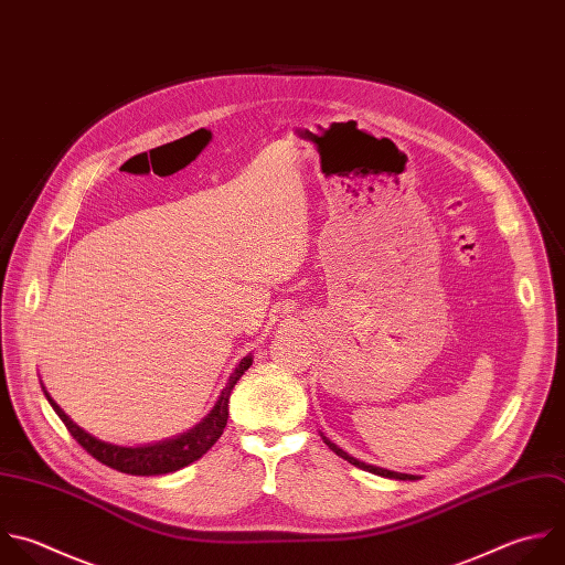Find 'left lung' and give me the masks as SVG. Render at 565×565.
Listing matches in <instances>:
<instances>
[{"mask_svg": "<svg viewBox=\"0 0 565 565\" xmlns=\"http://www.w3.org/2000/svg\"><path fill=\"white\" fill-rule=\"evenodd\" d=\"M322 439H324V444L335 452V455H340L342 459H347L349 463H353V466H358V468H362V470H369V472H373V475H380V477H388V479H402V481H406V479H417L415 475H406V472H395V470H386V468H380V466H373V463H366V461H360V459H355V457H351L347 450H342L338 444H333L329 437H324L322 435Z\"/></svg>", "mask_w": 565, "mask_h": 565, "instance_id": "left-lung-1", "label": "left lung"}]
</instances>
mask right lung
Here are the masks:
<instances>
[{
    "instance_id": "obj_1",
    "label": "right lung",
    "mask_w": 565,
    "mask_h": 565,
    "mask_svg": "<svg viewBox=\"0 0 565 565\" xmlns=\"http://www.w3.org/2000/svg\"><path fill=\"white\" fill-rule=\"evenodd\" d=\"M254 358L245 355L238 366L232 371L225 388L221 391L214 408L203 417V422H199L194 428H190L188 433H181L177 437L163 439V441H154V444H143V446H119V444H110L104 441L95 435H90L88 430H84L79 424H75L64 408L51 397V393L44 388L46 399L51 402V406L55 408V413L62 417V422L66 424V428L71 430V435L102 463L128 472V475H166V472H174L181 470L183 466L196 461L199 457H203L214 444L216 439L223 435V428L227 424L230 417V395L236 386V382L241 380V375L252 366Z\"/></svg>"
}]
</instances>
